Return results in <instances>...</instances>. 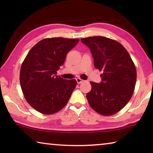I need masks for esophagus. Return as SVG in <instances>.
Returning <instances> with one entry per match:
<instances>
[{
    "instance_id": "esophagus-1",
    "label": "esophagus",
    "mask_w": 153,
    "mask_h": 153,
    "mask_svg": "<svg viewBox=\"0 0 153 153\" xmlns=\"http://www.w3.org/2000/svg\"><path fill=\"white\" fill-rule=\"evenodd\" d=\"M76 81H77V84H81V83H82L83 82H84V80L82 79L81 78H77L76 79Z\"/></svg>"
}]
</instances>
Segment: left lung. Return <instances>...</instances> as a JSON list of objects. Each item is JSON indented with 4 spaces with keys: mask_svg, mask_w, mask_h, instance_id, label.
Here are the masks:
<instances>
[{
    "mask_svg": "<svg viewBox=\"0 0 153 153\" xmlns=\"http://www.w3.org/2000/svg\"><path fill=\"white\" fill-rule=\"evenodd\" d=\"M90 48L96 68L102 71L99 84L90 82L86 98L93 109L108 116L119 112L132 97L136 69L126 49L117 41L104 36L81 39Z\"/></svg>",
    "mask_w": 153,
    "mask_h": 153,
    "instance_id": "8db88e82",
    "label": "left lung"
}]
</instances>
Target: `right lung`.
Instances as JSON below:
<instances>
[{"instance_id":"add662e5","label":"right lung","mask_w":153,"mask_h":153,"mask_svg":"<svg viewBox=\"0 0 153 153\" xmlns=\"http://www.w3.org/2000/svg\"><path fill=\"white\" fill-rule=\"evenodd\" d=\"M79 39L51 38L38 42L29 51L20 70V84L30 106L51 115L67 105L77 85L76 79L56 76L66 55Z\"/></svg>"}]
</instances>
